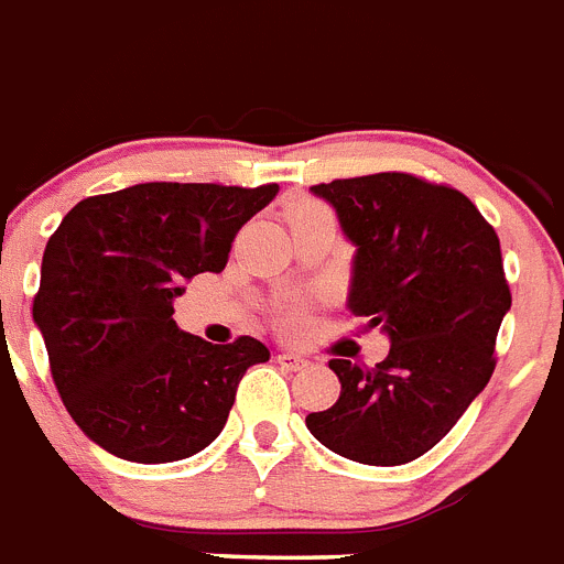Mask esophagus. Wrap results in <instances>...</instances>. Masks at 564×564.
<instances>
[{
    "instance_id": "34e87169",
    "label": "esophagus",
    "mask_w": 564,
    "mask_h": 564,
    "mask_svg": "<svg viewBox=\"0 0 564 564\" xmlns=\"http://www.w3.org/2000/svg\"><path fill=\"white\" fill-rule=\"evenodd\" d=\"M278 366L286 371H303L306 366H310V360H303V357L295 355V351H281V355H278Z\"/></svg>"
}]
</instances>
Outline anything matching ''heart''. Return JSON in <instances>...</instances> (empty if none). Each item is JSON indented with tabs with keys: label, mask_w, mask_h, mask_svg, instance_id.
Masks as SVG:
<instances>
[{
	"label": "heart",
	"mask_w": 564,
	"mask_h": 564,
	"mask_svg": "<svg viewBox=\"0 0 564 564\" xmlns=\"http://www.w3.org/2000/svg\"><path fill=\"white\" fill-rule=\"evenodd\" d=\"M281 323H283V329H289V332L301 329V326H303V310H297V306H292V310L283 312Z\"/></svg>",
	"instance_id": "heart-1"
}]
</instances>
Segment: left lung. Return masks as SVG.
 <instances>
[{
	"instance_id": "1",
	"label": "left lung",
	"mask_w": 564,
	"mask_h": 564,
	"mask_svg": "<svg viewBox=\"0 0 564 564\" xmlns=\"http://www.w3.org/2000/svg\"><path fill=\"white\" fill-rule=\"evenodd\" d=\"M357 247L351 315L383 326L386 360L335 357L340 398L306 429L364 465L423 457L491 380L499 323L511 310L499 238L471 200L411 173L315 184Z\"/></svg>"
}]
</instances>
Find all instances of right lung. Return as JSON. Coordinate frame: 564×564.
<instances>
[{
  "label": "right lung",
  "instance_id": "obj_1",
  "mask_svg": "<svg viewBox=\"0 0 564 564\" xmlns=\"http://www.w3.org/2000/svg\"><path fill=\"white\" fill-rule=\"evenodd\" d=\"M275 195L278 184L150 181L78 200L51 235L33 321L58 398L105 452L173 463L221 434L241 377L269 349L181 332L173 297L221 272L238 229Z\"/></svg>",
  "mask_w": 564,
  "mask_h": 564
}]
</instances>
